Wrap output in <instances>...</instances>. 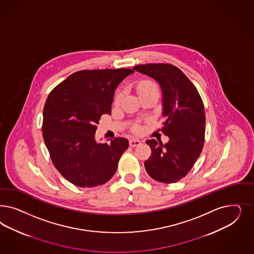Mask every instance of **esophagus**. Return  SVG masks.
<instances>
[{"label":"esophagus","mask_w":254,"mask_h":254,"mask_svg":"<svg viewBox=\"0 0 254 254\" xmlns=\"http://www.w3.org/2000/svg\"><path fill=\"white\" fill-rule=\"evenodd\" d=\"M140 144H141V141L138 139H134V138H132V139H130V141H129V145H130L131 147L139 146Z\"/></svg>","instance_id":"obj_1"}]
</instances>
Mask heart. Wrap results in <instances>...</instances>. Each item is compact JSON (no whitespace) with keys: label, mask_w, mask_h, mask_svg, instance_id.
<instances>
[{"label":"heart","mask_w":254,"mask_h":254,"mask_svg":"<svg viewBox=\"0 0 254 254\" xmlns=\"http://www.w3.org/2000/svg\"><path fill=\"white\" fill-rule=\"evenodd\" d=\"M136 90H137L138 94L141 96L142 94H144V93H146V92H148V91H152V90L159 91V87H158L157 83L153 81V80L144 79V80L140 81L139 83L137 84ZM122 97H123V93H122V92H118L117 95H116V97H115V104H117V105L120 104V102H121V100H122ZM141 130H142V128L140 127L139 125H135V126L133 127V131H135V132H139V131H141Z\"/></svg>","instance_id":"heart-1"}]
</instances>
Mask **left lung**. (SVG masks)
I'll use <instances>...</instances> for the list:
<instances>
[{
    "instance_id": "1",
    "label": "left lung",
    "mask_w": 254,
    "mask_h": 254,
    "mask_svg": "<svg viewBox=\"0 0 254 254\" xmlns=\"http://www.w3.org/2000/svg\"><path fill=\"white\" fill-rule=\"evenodd\" d=\"M133 69L154 78L163 90L162 131L166 144L147 140L151 155L145 162L150 178L174 183L184 178L201 154L205 142V108L195 86L177 66L148 64Z\"/></svg>"
}]
</instances>
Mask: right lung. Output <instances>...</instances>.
Listing matches in <instances>:
<instances>
[{"label":"right lung","mask_w":254,"mask_h":254,"mask_svg":"<svg viewBox=\"0 0 254 254\" xmlns=\"http://www.w3.org/2000/svg\"><path fill=\"white\" fill-rule=\"evenodd\" d=\"M133 70H82L49 93L43 111V138L61 175L77 187L105 184L117 170L129 142L116 137L97 143L101 116L111 113L115 90Z\"/></svg>","instance_id":"add662e5"}]
</instances>
